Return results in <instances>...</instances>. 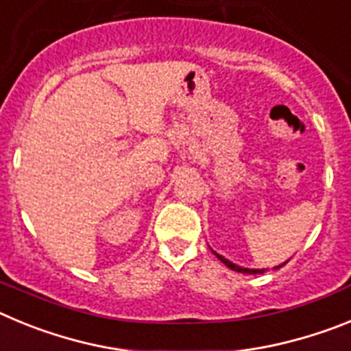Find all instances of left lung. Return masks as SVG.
I'll list each match as a JSON object with an SVG mask.
<instances>
[{
    "label": "left lung",
    "instance_id": "obj_1",
    "mask_svg": "<svg viewBox=\"0 0 351 351\" xmlns=\"http://www.w3.org/2000/svg\"><path fill=\"white\" fill-rule=\"evenodd\" d=\"M216 256H218L219 260H221L223 263H225L226 267L228 269H232V271H237V272H244V274H260V272H265V269H244V267H239V265H235V263H232L230 260H226V258H223L221 255H218V253H216ZM287 263V262H285ZM285 263H281L280 267H283ZM280 267H276V269H280Z\"/></svg>",
    "mask_w": 351,
    "mask_h": 351
}]
</instances>
